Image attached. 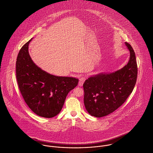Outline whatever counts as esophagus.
<instances>
[{
	"mask_svg": "<svg viewBox=\"0 0 153 153\" xmlns=\"http://www.w3.org/2000/svg\"><path fill=\"white\" fill-rule=\"evenodd\" d=\"M86 80V77L85 76H82L79 79V85L80 86H82L85 81Z\"/></svg>",
	"mask_w": 153,
	"mask_h": 153,
	"instance_id": "esophagus-1",
	"label": "esophagus"
}]
</instances>
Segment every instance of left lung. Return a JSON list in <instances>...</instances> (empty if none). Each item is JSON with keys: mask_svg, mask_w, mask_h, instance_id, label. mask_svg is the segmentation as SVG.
<instances>
[{"mask_svg": "<svg viewBox=\"0 0 153 153\" xmlns=\"http://www.w3.org/2000/svg\"><path fill=\"white\" fill-rule=\"evenodd\" d=\"M125 44L130 51L127 65L114 73L91 77L83 84L85 106L94 117H104L116 110L134 90L138 74L135 53L129 43Z\"/></svg>", "mask_w": 153, "mask_h": 153, "instance_id": "left-lung-1", "label": "left lung"}]
</instances>
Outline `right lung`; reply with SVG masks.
Returning <instances> with one entry per match:
<instances>
[{
    "mask_svg": "<svg viewBox=\"0 0 153 153\" xmlns=\"http://www.w3.org/2000/svg\"><path fill=\"white\" fill-rule=\"evenodd\" d=\"M31 40L22 46L16 58L18 85L24 101L35 114L52 118L59 113L67 95L77 86L79 80L55 76L37 67L28 53Z\"/></svg>",
    "mask_w": 153,
    "mask_h": 153,
    "instance_id": "obj_1",
    "label": "right lung"
}]
</instances>
